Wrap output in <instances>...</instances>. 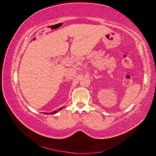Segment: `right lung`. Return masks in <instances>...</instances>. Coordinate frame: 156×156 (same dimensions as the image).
I'll use <instances>...</instances> for the list:
<instances>
[{
	"label": "right lung",
	"instance_id": "right-lung-1",
	"mask_svg": "<svg viewBox=\"0 0 156 156\" xmlns=\"http://www.w3.org/2000/svg\"><path fill=\"white\" fill-rule=\"evenodd\" d=\"M63 108H64V107H61V108H60V109H58V110H56V111H54V112H51V113H44V114H55V113H58L59 112V111H60V110H62Z\"/></svg>",
	"mask_w": 156,
	"mask_h": 156
}]
</instances>
